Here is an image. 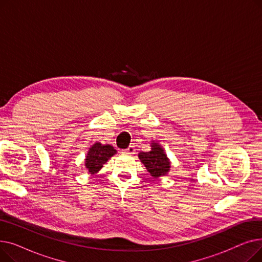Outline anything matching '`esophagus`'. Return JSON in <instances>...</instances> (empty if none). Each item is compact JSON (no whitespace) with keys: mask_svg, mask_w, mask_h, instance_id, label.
<instances>
[{"mask_svg":"<svg viewBox=\"0 0 262 262\" xmlns=\"http://www.w3.org/2000/svg\"><path fill=\"white\" fill-rule=\"evenodd\" d=\"M124 152H125L128 155H134L136 153V148H135L134 145H129L125 150H124Z\"/></svg>","mask_w":262,"mask_h":262,"instance_id":"obj_1","label":"esophagus"}]
</instances>
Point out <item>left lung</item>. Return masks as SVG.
Returning a JSON list of instances; mask_svg holds the SVG:
<instances>
[{"label": "left lung", "instance_id": "left-lung-1", "mask_svg": "<svg viewBox=\"0 0 262 262\" xmlns=\"http://www.w3.org/2000/svg\"><path fill=\"white\" fill-rule=\"evenodd\" d=\"M149 152H142L139 154V158L145 166L146 170L154 177H159L167 174L170 169V162L167 155L163 153V149L157 143L152 145Z\"/></svg>", "mask_w": 262, "mask_h": 262}]
</instances>
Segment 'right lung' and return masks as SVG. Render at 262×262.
<instances>
[{"instance_id":"1","label":"right lung","mask_w":262,"mask_h":262,"mask_svg":"<svg viewBox=\"0 0 262 262\" xmlns=\"http://www.w3.org/2000/svg\"><path fill=\"white\" fill-rule=\"evenodd\" d=\"M117 150L114 148V146L106 144L103 145L101 143H95L92 145L91 148H89V152L86 157V168L91 173L94 174L98 171H100L103 167V164L106 163V161L116 154Z\"/></svg>"}]
</instances>
